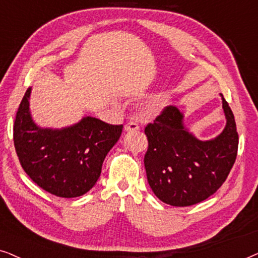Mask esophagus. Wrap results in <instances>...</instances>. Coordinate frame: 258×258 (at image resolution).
I'll use <instances>...</instances> for the list:
<instances>
[{"instance_id": "1", "label": "esophagus", "mask_w": 258, "mask_h": 258, "mask_svg": "<svg viewBox=\"0 0 258 258\" xmlns=\"http://www.w3.org/2000/svg\"><path fill=\"white\" fill-rule=\"evenodd\" d=\"M124 130L125 132H137V130H140V125L136 122H128L124 125Z\"/></svg>"}]
</instances>
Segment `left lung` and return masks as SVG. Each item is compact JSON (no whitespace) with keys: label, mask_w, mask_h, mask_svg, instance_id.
I'll return each instance as SVG.
<instances>
[{"label":"left lung","mask_w":258,"mask_h":258,"mask_svg":"<svg viewBox=\"0 0 258 258\" xmlns=\"http://www.w3.org/2000/svg\"><path fill=\"white\" fill-rule=\"evenodd\" d=\"M221 96L227 124L214 140H197L185 129L182 112L172 105L144 129L148 183L162 202L192 206L216 192L227 179L237 156L238 134L234 114Z\"/></svg>","instance_id":"left-lung-1"}]
</instances>
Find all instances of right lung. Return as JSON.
Returning <instances> with one entry per match:
<instances>
[{"mask_svg": "<svg viewBox=\"0 0 258 258\" xmlns=\"http://www.w3.org/2000/svg\"><path fill=\"white\" fill-rule=\"evenodd\" d=\"M30 93L28 88L14 123V146L23 170L52 195L64 199L84 195L97 182L123 125L87 116L67 128H41L31 118Z\"/></svg>", "mask_w": 258, "mask_h": 258, "instance_id": "right-lung-1", "label": "right lung"}]
</instances>
